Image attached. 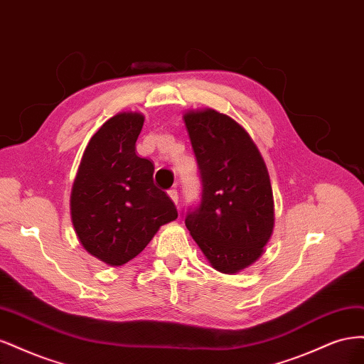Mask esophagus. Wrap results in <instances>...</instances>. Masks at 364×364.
I'll return each instance as SVG.
<instances>
[{"mask_svg":"<svg viewBox=\"0 0 364 364\" xmlns=\"http://www.w3.org/2000/svg\"><path fill=\"white\" fill-rule=\"evenodd\" d=\"M167 193H168V196H170V199H171L176 205H178V203H179V194H178V190H176V188H171V190H168Z\"/></svg>","mask_w":364,"mask_h":364,"instance_id":"obj_1","label":"esophagus"}]
</instances>
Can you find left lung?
<instances>
[{
  "mask_svg": "<svg viewBox=\"0 0 364 364\" xmlns=\"http://www.w3.org/2000/svg\"><path fill=\"white\" fill-rule=\"evenodd\" d=\"M202 182V200L185 225L211 266L237 273L255 262L273 232L266 164L247 132L214 109L183 115Z\"/></svg>",
  "mask_w": 364,
  "mask_h": 364,
  "instance_id": "8db88e82",
  "label": "left lung"
}]
</instances>
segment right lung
<instances>
[{"instance_id":"obj_1","label":"right lung","mask_w":364,"mask_h":364,"mask_svg":"<svg viewBox=\"0 0 364 364\" xmlns=\"http://www.w3.org/2000/svg\"><path fill=\"white\" fill-rule=\"evenodd\" d=\"M142 124L138 112L109 118L86 146L71 191L77 237L111 266L134 259L162 225L178 218L167 193L153 182L151 161L135 151Z\"/></svg>"}]
</instances>
